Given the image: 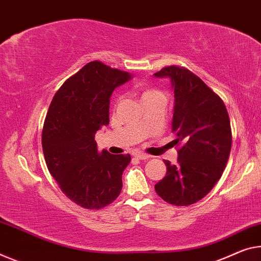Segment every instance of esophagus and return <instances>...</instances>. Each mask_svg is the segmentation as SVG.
Wrapping results in <instances>:
<instances>
[{
  "label": "esophagus",
  "mask_w": 261,
  "mask_h": 261,
  "mask_svg": "<svg viewBox=\"0 0 261 261\" xmlns=\"http://www.w3.org/2000/svg\"><path fill=\"white\" fill-rule=\"evenodd\" d=\"M135 158H138L139 160H148L150 158L149 155H147V154H144V153H141V151H138V153H134L133 154Z\"/></svg>",
  "instance_id": "34e87169"
}]
</instances>
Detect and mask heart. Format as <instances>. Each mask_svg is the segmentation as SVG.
<instances>
[{"instance_id":"heart-1","label":"heart","mask_w":261,"mask_h":261,"mask_svg":"<svg viewBox=\"0 0 261 261\" xmlns=\"http://www.w3.org/2000/svg\"><path fill=\"white\" fill-rule=\"evenodd\" d=\"M155 93H161V92H159V91H156V90H147V91L143 93L142 98L147 97V95H150V94H155Z\"/></svg>"}]
</instances>
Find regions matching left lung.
I'll return each mask as SVG.
<instances>
[{"instance_id": "left-lung-1", "label": "left lung", "mask_w": 261, "mask_h": 261, "mask_svg": "<svg viewBox=\"0 0 261 261\" xmlns=\"http://www.w3.org/2000/svg\"><path fill=\"white\" fill-rule=\"evenodd\" d=\"M169 78L174 91L171 128L179 144L177 164L164 161L167 174L155 184L166 202L186 206L198 202L222 177L230 156V118L223 100L184 67L167 66L154 73Z\"/></svg>"}]
</instances>
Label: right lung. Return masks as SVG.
<instances>
[{
	"label": "right lung",
	"mask_w": 261,
	"mask_h": 261,
	"mask_svg": "<svg viewBox=\"0 0 261 261\" xmlns=\"http://www.w3.org/2000/svg\"><path fill=\"white\" fill-rule=\"evenodd\" d=\"M130 73L98 61L66 80L52 99L42 146L50 174L71 200L101 209L118 197L130 155L98 151L94 136L110 122L111 95Z\"/></svg>",
	"instance_id": "right-lung-1"
}]
</instances>
